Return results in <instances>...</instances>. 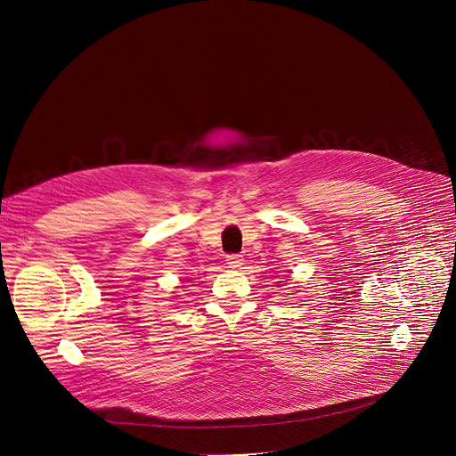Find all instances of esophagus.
Instances as JSON below:
<instances>
[{
	"mask_svg": "<svg viewBox=\"0 0 456 456\" xmlns=\"http://www.w3.org/2000/svg\"><path fill=\"white\" fill-rule=\"evenodd\" d=\"M227 265H229L231 269H240V267L243 265V256H240V254H231V256H227Z\"/></svg>",
	"mask_w": 456,
	"mask_h": 456,
	"instance_id": "obj_1",
	"label": "esophagus"
}]
</instances>
